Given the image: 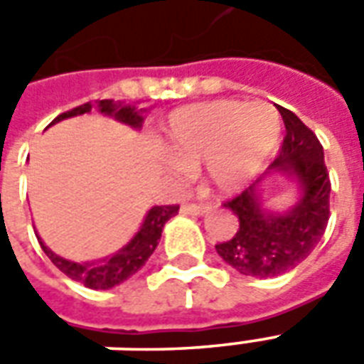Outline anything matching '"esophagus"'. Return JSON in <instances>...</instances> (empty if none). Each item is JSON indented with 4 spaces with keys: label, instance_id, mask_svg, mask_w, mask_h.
I'll list each match as a JSON object with an SVG mask.
<instances>
[{
    "label": "esophagus",
    "instance_id": "obj_1",
    "mask_svg": "<svg viewBox=\"0 0 364 364\" xmlns=\"http://www.w3.org/2000/svg\"><path fill=\"white\" fill-rule=\"evenodd\" d=\"M206 210H208V206L197 205V203H185V205L181 206V213L191 214V216H200V214H205Z\"/></svg>",
    "mask_w": 364,
    "mask_h": 364
}]
</instances>
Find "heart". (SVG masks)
I'll return each instance as SVG.
<instances>
[{
    "mask_svg": "<svg viewBox=\"0 0 364 364\" xmlns=\"http://www.w3.org/2000/svg\"><path fill=\"white\" fill-rule=\"evenodd\" d=\"M281 114L269 103L210 101L175 111L166 127L167 148L185 167L208 161L220 193H236L274 151Z\"/></svg>",
    "mask_w": 364,
    "mask_h": 364,
    "instance_id": "b5f03b06",
    "label": "heart"
}]
</instances>
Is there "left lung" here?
<instances>
[{"mask_svg":"<svg viewBox=\"0 0 364 364\" xmlns=\"http://www.w3.org/2000/svg\"><path fill=\"white\" fill-rule=\"evenodd\" d=\"M287 136L267 171L244 193L224 203L237 216L236 234L216 245V252L237 273L250 277H279L289 273L314 252L329 220L331 183L323 148L310 128L284 107H277ZM271 173H282L297 183L301 197L284 213L262 206L260 183Z\"/></svg>","mask_w":364,"mask_h":364,"instance_id":"8db88e82","label":"left lung"}]
</instances>
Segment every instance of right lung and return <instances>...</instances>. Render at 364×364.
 <instances>
[{
  "instance_id": "right-lung-1",
  "label": "right lung",
  "mask_w": 364,
  "mask_h": 364,
  "mask_svg": "<svg viewBox=\"0 0 364 364\" xmlns=\"http://www.w3.org/2000/svg\"><path fill=\"white\" fill-rule=\"evenodd\" d=\"M93 109V105L85 103L75 107L72 111L62 112L54 122L60 120L70 119L75 114H83V112H90ZM97 109L103 114L114 117V119L128 124L132 128H142L144 122V112L146 109H136V105H124V103H114L112 99H103V101H97ZM179 213V206L177 205H164V206H151L146 218H144L142 226L136 232V236L128 242L122 250L117 253H112L111 257L101 261H87V263H75V261H68L64 257H60L56 253L48 250L44 242L38 237L43 252L48 255V259L62 271V273L70 277L72 281H77L85 284L87 289L95 290H107L117 287L120 282H124L130 279L136 271H140L144 267V263L148 261L154 250L158 247L159 237H161V230L166 226V222Z\"/></svg>"
}]
</instances>
